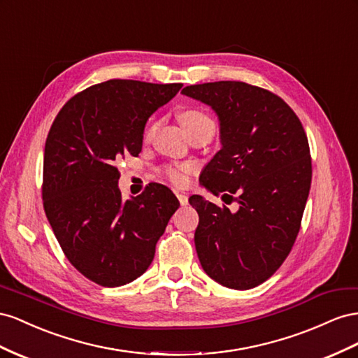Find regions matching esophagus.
<instances>
[{
	"mask_svg": "<svg viewBox=\"0 0 358 358\" xmlns=\"http://www.w3.org/2000/svg\"><path fill=\"white\" fill-rule=\"evenodd\" d=\"M177 198H178V201H180V203H181V206H187V202H189V198H187V195H186V193H181V192H177Z\"/></svg>",
	"mask_w": 358,
	"mask_h": 358,
	"instance_id": "obj_1",
	"label": "esophagus"
}]
</instances>
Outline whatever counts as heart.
Masks as SVG:
<instances>
[{
    "label": "heart",
    "instance_id": "1",
    "mask_svg": "<svg viewBox=\"0 0 358 358\" xmlns=\"http://www.w3.org/2000/svg\"><path fill=\"white\" fill-rule=\"evenodd\" d=\"M203 121H210V117L203 114V112H201V110L190 109V110H185L181 114V122H182V126L186 127V130L193 127V126L199 124V122H203ZM155 129H156V126H150L145 130L144 138L150 139L151 135H152V131H155ZM187 172H189V166H186V165L168 166L165 169L166 177L173 182V185H178V186L185 185V182L187 181Z\"/></svg>",
    "mask_w": 358,
    "mask_h": 358
}]
</instances>
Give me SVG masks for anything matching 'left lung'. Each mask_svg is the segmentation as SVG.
Returning <instances> with one entry per match:
<instances>
[{
    "label": "left lung",
    "instance_id": "1",
    "mask_svg": "<svg viewBox=\"0 0 358 358\" xmlns=\"http://www.w3.org/2000/svg\"><path fill=\"white\" fill-rule=\"evenodd\" d=\"M210 105L220 121L222 148L199 178L214 195L240 203L237 213L199 195L195 246L211 279L250 289L275 273L301 227L312 181L310 150L301 121L271 91L240 80L182 88Z\"/></svg>",
    "mask_w": 358,
    "mask_h": 358
}]
</instances>
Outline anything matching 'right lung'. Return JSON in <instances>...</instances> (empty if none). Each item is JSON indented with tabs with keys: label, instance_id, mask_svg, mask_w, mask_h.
<instances>
[{
	"label": "right lung",
	"instance_id": "add662e5",
	"mask_svg": "<svg viewBox=\"0 0 358 358\" xmlns=\"http://www.w3.org/2000/svg\"><path fill=\"white\" fill-rule=\"evenodd\" d=\"M181 87L110 79L71 97L50 126L42 185L46 217L70 264L100 287H121L145 273L180 207L157 182L122 199L115 162L139 155L148 117Z\"/></svg>",
	"mask_w": 358,
	"mask_h": 358
}]
</instances>
